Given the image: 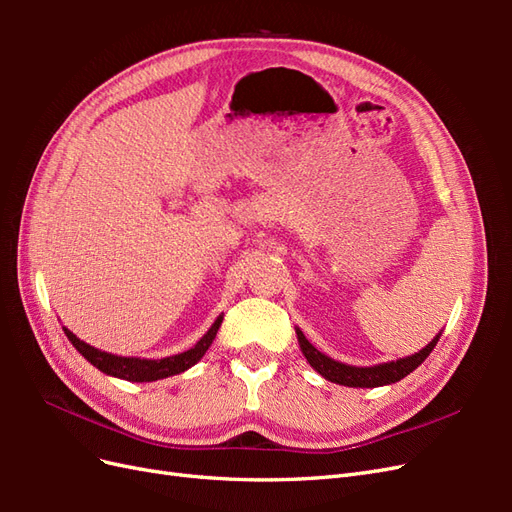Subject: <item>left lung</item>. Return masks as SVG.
<instances>
[{"instance_id": "8db88e82", "label": "left lung", "mask_w": 512, "mask_h": 512, "mask_svg": "<svg viewBox=\"0 0 512 512\" xmlns=\"http://www.w3.org/2000/svg\"><path fill=\"white\" fill-rule=\"evenodd\" d=\"M297 337H299V346L301 352L305 354L307 363L312 365L322 378H327L335 384H344V386H359V389H376V386H384V384H393L399 382L401 378H406L410 371H414L418 365H421L427 356L431 354V350L436 348L440 333L431 339V342L423 348L414 352L412 356H406V359L399 361H391V363H382V365H374V367H354V365H346L339 363L331 356L322 354L320 350H316L312 344L307 342L303 331L297 329Z\"/></svg>"}]
</instances>
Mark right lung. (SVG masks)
Segmentation results:
<instances>
[{"mask_svg":"<svg viewBox=\"0 0 512 512\" xmlns=\"http://www.w3.org/2000/svg\"><path fill=\"white\" fill-rule=\"evenodd\" d=\"M220 324H222V316H218V320L211 324V329L203 337H200V342H196L194 348L185 350L181 354L166 356V359H136V356H117V354L102 352L94 346L81 342V339L76 337L72 331H68L66 327H64V333L72 342V346L79 350L91 365L104 371L106 376H115V378L130 380V382H153V380H162L168 376H177V374H181V371L190 369L192 365H196L200 359H203L205 352L213 344L215 335H218Z\"/></svg>","mask_w":512,"mask_h":512,"instance_id":"add662e5","label":"right lung"}]
</instances>
